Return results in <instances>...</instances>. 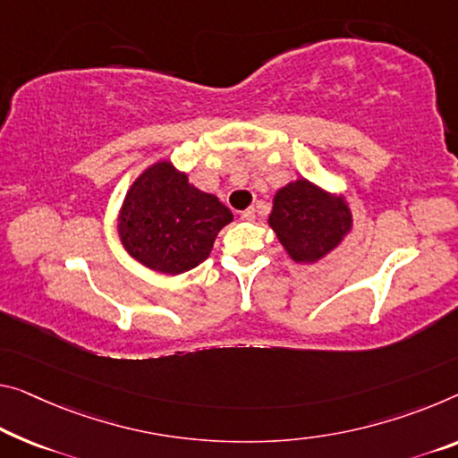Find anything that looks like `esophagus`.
<instances>
[{
  "label": "esophagus",
  "mask_w": 458,
  "mask_h": 458,
  "mask_svg": "<svg viewBox=\"0 0 458 458\" xmlns=\"http://www.w3.org/2000/svg\"><path fill=\"white\" fill-rule=\"evenodd\" d=\"M242 219H243V221H253V219H256V210H253V208H245L243 213H242Z\"/></svg>",
  "instance_id": "34e87169"
}]
</instances>
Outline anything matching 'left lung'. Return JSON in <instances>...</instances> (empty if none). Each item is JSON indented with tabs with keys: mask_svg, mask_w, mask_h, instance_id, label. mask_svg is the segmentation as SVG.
<instances>
[{
	"mask_svg": "<svg viewBox=\"0 0 458 458\" xmlns=\"http://www.w3.org/2000/svg\"><path fill=\"white\" fill-rule=\"evenodd\" d=\"M268 223L294 262H315L348 233L352 215L342 196L297 180L274 196Z\"/></svg>",
	"mask_w": 458,
	"mask_h": 458,
	"instance_id": "left-lung-1",
	"label": "left lung"
}]
</instances>
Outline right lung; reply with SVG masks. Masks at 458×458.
<instances>
[{
  "instance_id": "add662e5",
  "label": "right lung",
  "mask_w": 458,
  "mask_h": 458,
  "mask_svg": "<svg viewBox=\"0 0 458 458\" xmlns=\"http://www.w3.org/2000/svg\"><path fill=\"white\" fill-rule=\"evenodd\" d=\"M231 221L233 215L216 196L190 186L170 161H159L131 186L118 233L147 268L182 274L205 262L216 233Z\"/></svg>"
}]
</instances>
